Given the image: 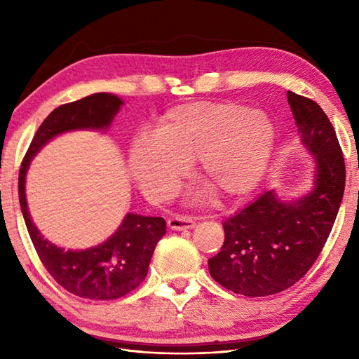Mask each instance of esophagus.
Listing matches in <instances>:
<instances>
[{
	"instance_id": "esophagus-1",
	"label": "esophagus",
	"mask_w": 359,
	"mask_h": 359,
	"mask_svg": "<svg viewBox=\"0 0 359 359\" xmlns=\"http://www.w3.org/2000/svg\"><path fill=\"white\" fill-rule=\"evenodd\" d=\"M168 226H170L174 231H184V230H193V228L196 226V222L193 217L174 215L172 217L168 219Z\"/></svg>"
}]
</instances>
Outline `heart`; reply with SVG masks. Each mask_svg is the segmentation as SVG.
Instances as JSON below:
<instances>
[{
  "label": "heart",
  "instance_id": "obj_1",
  "mask_svg": "<svg viewBox=\"0 0 359 359\" xmlns=\"http://www.w3.org/2000/svg\"><path fill=\"white\" fill-rule=\"evenodd\" d=\"M276 131L261 111L234 103H189L171 108L156 134L134 139L128 165L143 193L166 199L196 158V174L222 199L255 191L269 170Z\"/></svg>",
  "mask_w": 359,
  "mask_h": 359
}]
</instances>
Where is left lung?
I'll list each match as a JSON object with an SVG mask.
<instances>
[{
  "mask_svg": "<svg viewBox=\"0 0 359 359\" xmlns=\"http://www.w3.org/2000/svg\"><path fill=\"white\" fill-rule=\"evenodd\" d=\"M302 144L315 157V187L301 199L265 191L224 225L225 241L208 259L211 278L243 296H269L296 284L321 253L346 187L337 133L316 102L287 93Z\"/></svg>",
  "mask_w": 359,
  "mask_h": 359,
  "instance_id": "8db88e82",
  "label": "left lung"
}]
</instances>
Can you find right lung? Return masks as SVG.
<instances>
[{"mask_svg":"<svg viewBox=\"0 0 359 359\" xmlns=\"http://www.w3.org/2000/svg\"><path fill=\"white\" fill-rule=\"evenodd\" d=\"M123 102L98 93L53 109L35 133L18 175L22 217L40 261L67 292L90 301H111L133 292L147 278L157 242L166 233L163 217L129 212L108 241L88 250L72 251L53 245L36 230L26 203V172L30 160L58 134L75 129H106Z\"/></svg>","mask_w":359,"mask_h":359,"instance_id":"1","label":"right lung"}]
</instances>
